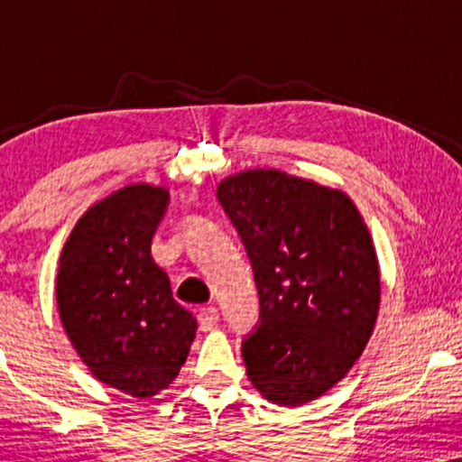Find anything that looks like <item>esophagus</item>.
<instances>
[{
    "mask_svg": "<svg viewBox=\"0 0 462 462\" xmlns=\"http://www.w3.org/2000/svg\"><path fill=\"white\" fill-rule=\"evenodd\" d=\"M198 319H199V328H201V330H204V332L212 330V328L218 324V309L212 307V305L199 309Z\"/></svg>",
    "mask_w": 462,
    "mask_h": 462,
    "instance_id": "34e87169",
    "label": "esophagus"
}]
</instances>
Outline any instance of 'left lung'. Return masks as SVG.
I'll return each instance as SVG.
<instances>
[{
    "mask_svg": "<svg viewBox=\"0 0 462 462\" xmlns=\"http://www.w3.org/2000/svg\"><path fill=\"white\" fill-rule=\"evenodd\" d=\"M254 269L256 330L242 343L252 384L300 406L345 378L374 330L381 273L362 214L343 191L280 170L217 189Z\"/></svg>",
    "mask_w": 462,
    "mask_h": 462,
    "instance_id": "8db88e82",
    "label": "left lung"
}]
</instances>
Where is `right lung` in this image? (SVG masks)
<instances>
[{"instance_id": "add662e5", "label": "right lung", "mask_w": 462, "mask_h": 462, "mask_svg": "<svg viewBox=\"0 0 462 462\" xmlns=\"http://www.w3.org/2000/svg\"><path fill=\"white\" fill-rule=\"evenodd\" d=\"M168 191L130 185L94 204L60 254L56 302L62 328L97 381L151 397L179 376L198 321L174 300L151 256Z\"/></svg>"}]
</instances>
